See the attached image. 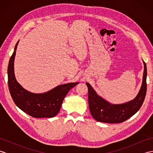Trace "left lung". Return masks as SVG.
Masks as SVG:
<instances>
[{"label":"left lung","instance_id":"left-lung-1","mask_svg":"<svg viewBox=\"0 0 153 153\" xmlns=\"http://www.w3.org/2000/svg\"><path fill=\"white\" fill-rule=\"evenodd\" d=\"M144 71L143 83L138 95L131 101L122 105H112L97 95L89 83L88 87V101L90 112L97 121L105 123H121L134 115L141 108L147 92V66L143 61Z\"/></svg>","mask_w":153,"mask_h":153}]
</instances>
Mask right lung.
I'll list each match as a JSON object with an SVG mask.
<instances>
[{
    "label": "right lung",
    "instance_id": "obj_1",
    "mask_svg": "<svg viewBox=\"0 0 153 153\" xmlns=\"http://www.w3.org/2000/svg\"><path fill=\"white\" fill-rule=\"evenodd\" d=\"M18 44V41L8 66V84L12 98L16 106L28 115L34 118H53L59 112L69 91L79 82L64 84L41 94L27 91L18 83L14 76V61Z\"/></svg>",
    "mask_w": 153,
    "mask_h": 153
}]
</instances>
